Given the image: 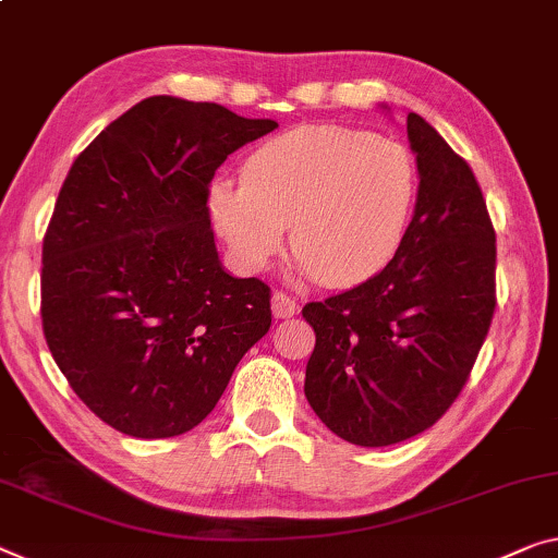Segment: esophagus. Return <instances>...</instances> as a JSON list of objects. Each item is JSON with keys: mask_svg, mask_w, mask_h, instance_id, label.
<instances>
[{"mask_svg": "<svg viewBox=\"0 0 558 558\" xmlns=\"http://www.w3.org/2000/svg\"><path fill=\"white\" fill-rule=\"evenodd\" d=\"M271 314L277 316V319H289V316H294L296 314V299L284 294V291H274Z\"/></svg>", "mask_w": 558, "mask_h": 558, "instance_id": "1", "label": "esophagus"}]
</instances>
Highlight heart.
Segmentation results:
<instances>
[{
  "mask_svg": "<svg viewBox=\"0 0 558 558\" xmlns=\"http://www.w3.org/2000/svg\"><path fill=\"white\" fill-rule=\"evenodd\" d=\"M242 182L209 186V217L246 271L281 250L291 225L299 264L327 284H354L393 259L422 192L407 144L347 126H296L256 147Z\"/></svg>",
  "mask_w": 558,
  "mask_h": 558,
  "instance_id": "b5f03b06",
  "label": "heart"
}]
</instances>
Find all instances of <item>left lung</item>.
I'll list each match as a JSON object with an SVG mask.
<instances>
[{
    "mask_svg": "<svg viewBox=\"0 0 558 558\" xmlns=\"http://www.w3.org/2000/svg\"><path fill=\"white\" fill-rule=\"evenodd\" d=\"M407 134L422 192L404 244L376 277L302 312L316 331L308 407L356 447H389L441 418L496 306V234L474 171L418 114Z\"/></svg>",
    "mask_w": 558,
    "mask_h": 558,
    "instance_id": "8db88e82",
    "label": "left lung"
}]
</instances>
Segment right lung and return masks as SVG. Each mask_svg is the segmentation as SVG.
Here are the masks:
<instances>
[{"instance_id": "add662e5", "label": "right lung", "mask_w": 558, "mask_h": 558, "mask_svg": "<svg viewBox=\"0 0 558 558\" xmlns=\"http://www.w3.org/2000/svg\"><path fill=\"white\" fill-rule=\"evenodd\" d=\"M274 130L159 94L66 174L41 250V324L76 397L117 432L169 439L202 424L269 331V287L225 269L207 196L229 154Z\"/></svg>"}]
</instances>
